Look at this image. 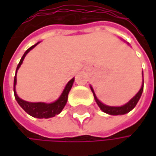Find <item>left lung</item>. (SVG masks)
Wrapping results in <instances>:
<instances>
[{
    "instance_id": "1",
    "label": "left lung",
    "mask_w": 156,
    "mask_h": 156,
    "mask_svg": "<svg viewBox=\"0 0 156 156\" xmlns=\"http://www.w3.org/2000/svg\"><path fill=\"white\" fill-rule=\"evenodd\" d=\"M90 88H91V91L93 92V95H94V98H95V100H96L97 104L98 105V107L100 108V109H101L103 112H105V113H107V114H108V115H125V114L130 112L132 109L136 106L137 102L139 101V99H140L141 98V95H142L143 90H144V78H143V85H142V87H141L140 90L138 91V93H137V94H136L129 102H127L126 105H124V106H122V107H109V106H107V105H104L103 103H101V102L98 99V98H97V96H96V94H95V92H94V90H93V87H92L91 86H90Z\"/></svg>"
}]
</instances>
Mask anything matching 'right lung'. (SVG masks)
<instances>
[{"label": "right lung", "mask_w": 156, "mask_h": 156, "mask_svg": "<svg viewBox=\"0 0 156 156\" xmlns=\"http://www.w3.org/2000/svg\"><path fill=\"white\" fill-rule=\"evenodd\" d=\"M40 42H38L37 44L31 46L30 48H28L25 53L23 54V56L21 57L20 63L17 66V69H16V74H17V70L20 69V65L22 64V61L25 58V56L30 52V50H31L35 46H37ZM16 74L14 77V83H13V91H14V96H15V99L17 100L18 104L22 108V109L27 112L30 115L33 116V117H37V118H49V117H53L56 115L59 114L62 109L64 108L65 105L67 104L68 101V96L69 93L72 87V85L74 83L75 78H73L69 81V83L66 85L62 94L60 95V97L53 103H42V102H39V103H31V102H27L25 100H22L21 98H20L16 93L15 86L16 82H17V78H16Z\"/></svg>", "instance_id": "right-lung-1"}]
</instances>
